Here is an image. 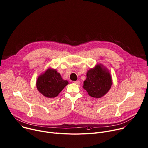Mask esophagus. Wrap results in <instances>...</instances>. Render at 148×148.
<instances>
[{"label":"esophagus","instance_id":"obj_1","mask_svg":"<svg viewBox=\"0 0 148 148\" xmlns=\"http://www.w3.org/2000/svg\"><path fill=\"white\" fill-rule=\"evenodd\" d=\"M74 83H76V84H80V82L79 80H76V81H75V82H74Z\"/></svg>","mask_w":148,"mask_h":148}]
</instances>
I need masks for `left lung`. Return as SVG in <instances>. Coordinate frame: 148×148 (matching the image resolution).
I'll return each instance as SVG.
<instances>
[{"label":"left lung","mask_w":148,"mask_h":148,"mask_svg":"<svg viewBox=\"0 0 148 148\" xmlns=\"http://www.w3.org/2000/svg\"><path fill=\"white\" fill-rule=\"evenodd\" d=\"M83 84V88L90 96L98 98L106 94L111 87L112 81L109 72L98 65L88 71Z\"/></svg>","instance_id":"8db88e82"}]
</instances>
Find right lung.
I'll list each match as a JSON object with an SVG mask.
<instances>
[{"label": "right lung", "instance_id": "obj_1", "mask_svg": "<svg viewBox=\"0 0 148 148\" xmlns=\"http://www.w3.org/2000/svg\"><path fill=\"white\" fill-rule=\"evenodd\" d=\"M68 84V82L63 80L56 69H49L38 77L36 87L45 97L53 98L57 97Z\"/></svg>", "mask_w": 148, "mask_h": 148}]
</instances>
